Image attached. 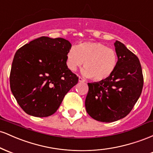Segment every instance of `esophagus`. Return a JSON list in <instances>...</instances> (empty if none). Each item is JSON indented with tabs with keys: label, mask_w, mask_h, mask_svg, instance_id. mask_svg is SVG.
<instances>
[{
	"label": "esophagus",
	"mask_w": 153,
	"mask_h": 153,
	"mask_svg": "<svg viewBox=\"0 0 153 153\" xmlns=\"http://www.w3.org/2000/svg\"><path fill=\"white\" fill-rule=\"evenodd\" d=\"M78 80H79V82H84V81H85V80H84L83 79L81 78V77H79Z\"/></svg>",
	"instance_id": "esophagus-1"
}]
</instances>
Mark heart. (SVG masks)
<instances>
[{"label":"heart","instance_id":"heart-1","mask_svg":"<svg viewBox=\"0 0 153 153\" xmlns=\"http://www.w3.org/2000/svg\"><path fill=\"white\" fill-rule=\"evenodd\" d=\"M84 76L103 81L114 74L118 64L115 50L100 42H83L73 47L67 54L66 64L71 71L83 65Z\"/></svg>","mask_w":153,"mask_h":153}]
</instances>
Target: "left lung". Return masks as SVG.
I'll list each match as a JSON object with an SVG mask.
<instances>
[{
  "label": "left lung",
  "instance_id": "left-lung-1",
  "mask_svg": "<svg viewBox=\"0 0 153 153\" xmlns=\"http://www.w3.org/2000/svg\"><path fill=\"white\" fill-rule=\"evenodd\" d=\"M118 64L106 80L88 83L85 106L96 120L112 122L129 114L143 91L144 78L138 57L119 41L114 43Z\"/></svg>",
  "mask_w": 153,
  "mask_h": 153
}]
</instances>
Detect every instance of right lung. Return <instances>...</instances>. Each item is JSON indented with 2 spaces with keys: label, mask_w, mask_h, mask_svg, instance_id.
I'll use <instances>...</instances> for the list:
<instances>
[{
  "label": "right lung",
  "mask_w": 153,
  "mask_h": 153,
  "mask_svg": "<svg viewBox=\"0 0 153 153\" xmlns=\"http://www.w3.org/2000/svg\"><path fill=\"white\" fill-rule=\"evenodd\" d=\"M71 44L63 38L41 36L16 52L10 73V86L17 103L28 114H53L65 96L78 82L68 68Z\"/></svg>",
  "instance_id": "obj_1"
}]
</instances>
